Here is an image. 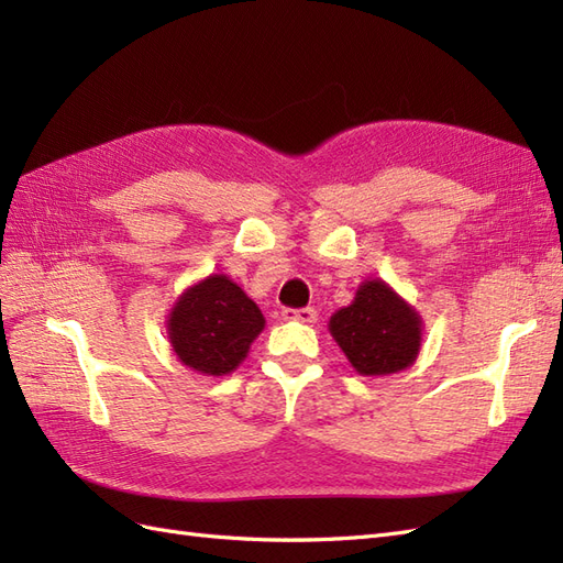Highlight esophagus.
<instances>
[{
	"instance_id": "obj_1",
	"label": "esophagus",
	"mask_w": 563,
	"mask_h": 563,
	"mask_svg": "<svg viewBox=\"0 0 563 563\" xmlns=\"http://www.w3.org/2000/svg\"><path fill=\"white\" fill-rule=\"evenodd\" d=\"M283 319L285 321H299V323H316V319H319V313H316L313 307L283 309Z\"/></svg>"
}]
</instances>
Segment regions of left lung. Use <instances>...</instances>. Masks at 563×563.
<instances>
[{"label": "left lung", "instance_id": "left-lung-1", "mask_svg": "<svg viewBox=\"0 0 563 563\" xmlns=\"http://www.w3.org/2000/svg\"><path fill=\"white\" fill-rule=\"evenodd\" d=\"M328 330L358 376L380 378L409 368L421 352L423 319L380 278H368Z\"/></svg>", "mask_w": 563, "mask_h": 563}]
</instances>
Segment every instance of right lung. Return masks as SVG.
Instances as JSON below:
<instances>
[{"mask_svg":"<svg viewBox=\"0 0 563 563\" xmlns=\"http://www.w3.org/2000/svg\"><path fill=\"white\" fill-rule=\"evenodd\" d=\"M264 325L256 301L223 273H211L176 299L166 333L178 362L201 376L219 378L247 358Z\"/></svg>","mask_w":563,"mask_h":563,"instance_id":"add662e5","label":"right lung"}]
</instances>
